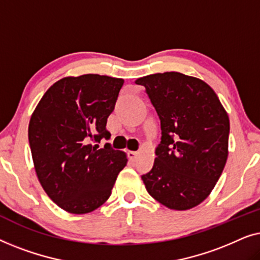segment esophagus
Masks as SVG:
<instances>
[{"instance_id": "obj_1", "label": "esophagus", "mask_w": 260, "mask_h": 260, "mask_svg": "<svg viewBox=\"0 0 260 260\" xmlns=\"http://www.w3.org/2000/svg\"><path fill=\"white\" fill-rule=\"evenodd\" d=\"M127 154H129V158H131V159H135V158L137 157L138 152H137V151H129V152H127Z\"/></svg>"}]
</instances>
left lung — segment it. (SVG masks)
<instances>
[{"label": "left lung", "mask_w": 260, "mask_h": 260, "mask_svg": "<svg viewBox=\"0 0 260 260\" xmlns=\"http://www.w3.org/2000/svg\"><path fill=\"white\" fill-rule=\"evenodd\" d=\"M161 119V143L152 169L142 176L148 193L166 207L187 211L206 200L229 157L230 118L214 90L180 72L135 81Z\"/></svg>", "instance_id": "8db88e82"}]
</instances>
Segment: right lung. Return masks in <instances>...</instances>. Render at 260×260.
I'll use <instances>...</instances> for the list:
<instances>
[{
    "label": "right lung",
    "mask_w": 260,
    "mask_h": 260,
    "mask_svg": "<svg viewBox=\"0 0 260 260\" xmlns=\"http://www.w3.org/2000/svg\"><path fill=\"white\" fill-rule=\"evenodd\" d=\"M124 84L99 74L65 77L52 85L31 113L28 126L39 182L63 211L86 214L111 195L126 154L92 145L111 136L106 122Z\"/></svg>",
    "instance_id": "right-lung-1"
}]
</instances>
